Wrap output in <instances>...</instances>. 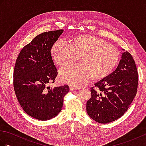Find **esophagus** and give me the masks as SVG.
<instances>
[{
    "label": "esophagus",
    "instance_id": "34e87169",
    "mask_svg": "<svg viewBox=\"0 0 146 146\" xmlns=\"http://www.w3.org/2000/svg\"><path fill=\"white\" fill-rule=\"evenodd\" d=\"M70 90L71 91H73V90H76L77 88H75V87H74V86H70Z\"/></svg>",
    "mask_w": 146,
    "mask_h": 146
}]
</instances>
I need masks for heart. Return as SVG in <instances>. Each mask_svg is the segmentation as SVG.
I'll use <instances>...</instances> for the list:
<instances>
[{
    "label": "heart",
    "instance_id": "heart-1",
    "mask_svg": "<svg viewBox=\"0 0 146 146\" xmlns=\"http://www.w3.org/2000/svg\"><path fill=\"white\" fill-rule=\"evenodd\" d=\"M51 54L61 68L68 67L77 60L80 64L62 70L61 80L74 87H81L90 80L98 81L112 72L120 60V52L115 46L104 39L92 35L74 37L70 44L58 41Z\"/></svg>",
    "mask_w": 146,
    "mask_h": 146
}]
</instances>
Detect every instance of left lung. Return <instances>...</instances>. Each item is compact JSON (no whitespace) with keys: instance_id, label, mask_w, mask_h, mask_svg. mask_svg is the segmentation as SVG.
Returning <instances> with one entry per match:
<instances>
[{"instance_id":"8db88e82","label":"left lung","mask_w":146,"mask_h":146,"mask_svg":"<svg viewBox=\"0 0 146 146\" xmlns=\"http://www.w3.org/2000/svg\"><path fill=\"white\" fill-rule=\"evenodd\" d=\"M138 76L132 56L124 52L117 69L91 88V98L86 102L88 115L101 123L120 118L137 94Z\"/></svg>"}]
</instances>
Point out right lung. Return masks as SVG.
<instances>
[{"label":"right lung","instance_id":"1","mask_svg":"<svg viewBox=\"0 0 146 146\" xmlns=\"http://www.w3.org/2000/svg\"><path fill=\"white\" fill-rule=\"evenodd\" d=\"M63 29L44 32L36 36L21 49L15 62L13 85L21 107L29 116L47 120L60 112L68 85L51 88L58 71L51 50Z\"/></svg>","mask_w":146,"mask_h":146}]
</instances>
